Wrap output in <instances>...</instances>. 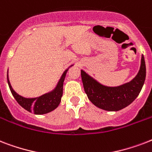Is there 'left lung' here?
Wrapping results in <instances>:
<instances>
[{"label":"left lung","instance_id":"1","mask_svg":"<svg viewBox=\"0 0 152 152\" xmlns=\"http://www.w3.org/2000/svg\"><path fill=\"white\" fill-rule=\"evenodd\" d=\"M146 77L144 55L139 72L132 80L118 87L104 86L81 70L83 88L88 99L95 106L104 110L118 111L132 103L139 95Z\"/></svg>","mask_w":152,"mask_h":152}]
</instances>
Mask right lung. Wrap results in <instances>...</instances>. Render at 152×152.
<instances>
[{
	"label": "right lung",
	"mask_w": 152,
	"mask_h": 152,
	"mask_svg": "<svg viewBox=\"0 0 152 152\" xmlns=\"http://www.w3.org/2000/svg\"><path fill=\"white\" fill-rule=\"evenodd\" d=\"M72 66V65H71ZM69 69H66L62 74L61 77L58 81L56 88L49 93H46L44 95L37 98H31L27 99L18 95L15 91L13 90L11 83L9 82L8 75L7 74V80L8 83L10 88V91L12 94L13 97L17 101V102L22 106L23 108L29 112H33L34 114H45V113H50L51 111L57 108L59 106L61 99L62 95H63V84L64 80L66 76L67 72Z\"/></svg>",
	"instance_id": "add662e5"
}]
</instances>
